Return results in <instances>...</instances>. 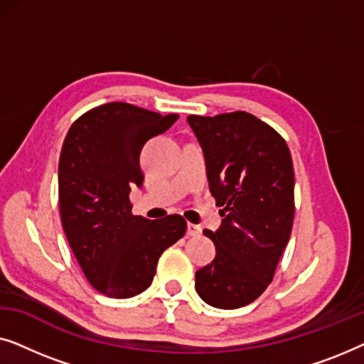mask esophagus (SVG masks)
Returning <instances> with one entry per match:
<instances>
[{
    "instance_id": "obj_1",
    "label": "esophagus",
    "mask_w": 364,
    "mask_h": 364,
    "mask_svg": "<svg viewBox=\"0 0 364 364\" xmlns=\"http://www.w3.org/2000/svg\"><path fill=\"white\" fill-rule=\"evenodd\" d=\"M200 232H202V228L198 225H193V223H188L187 225V235L197 237V235H200Z\"/></svg>"
}]
</instances>
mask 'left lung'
<instances>
[{"instance_id":"8db88e82","label":"left lung","mask_w":364,"mask_h":364,"mask_svg":"<svg viewBox=\"0 0 364 364\" xmlns=\"http://www.w3.org/2000/svg\"><path fill=\"white\" fill-rule=\"evenodd\" d=\"M200 142L207 178L222 207L210 265L196 273V290L208 305L233 310L270 285L295 217V172L285 139L253 114L188 116Z\"/></svg>"}]
</instances>
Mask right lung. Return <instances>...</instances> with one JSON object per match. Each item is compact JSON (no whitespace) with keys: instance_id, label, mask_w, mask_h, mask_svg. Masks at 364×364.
<instances>
[{"instance_id":"1","label":"right lung","mask_w":364,"mask_h":364,"mask_svg":"<svg viewBox=\"0 0 364 364\" xmlns=\"http://www.w3.org/2000/svg\"><path fill=\"white\" fill-rule=\"evenodd\" d=\"M177 119L107 102L77 117L64 139L58 173L63 228L87 282L109 298L149 288L164 250L186 235L182 215L149 220L134 215L129 200L144 181V144Z\"/></svg>"}]
</instances>
